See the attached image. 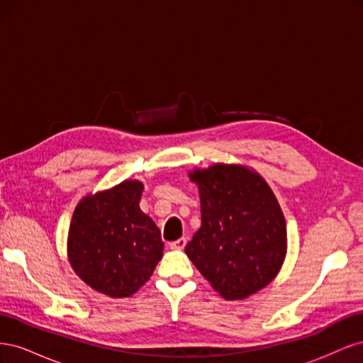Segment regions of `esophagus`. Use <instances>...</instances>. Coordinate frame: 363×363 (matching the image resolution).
<instances>
[{"label": "esophagus", "mask_w": 363, "mask_h": 363, "mask_svg": "<svg viewBox=\"0 0 363 363\" xmlns=\"http://www.w3.org/2000/svg\"><path fill=\"white\" fill-rule=\"evenodd\" d=\"M171 250H183L186 247V238H180L177 240H174V242L169 244Z\"/></svg>", "instance_id": "1"}]
</instances>
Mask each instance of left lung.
Returning <instances> with one entry per match:
<instances>
[{"mask_svg":"<svg viewBox=\"0 0 363 363\" xmlns=\"http://www.w3.org/2000/svg\"><path fill=\"white\" fill-rule=\"evenodd\" d=\"M199 184L201 227L184 251L225 300L269 284L286 256V221L276 195L242 164L216 163L189 172Z\"/></svg>","mask_w":363,"mask_h":363,"instance_id":"1","label":"left lung"}]
</instances>
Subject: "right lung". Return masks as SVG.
Segmentation results:
<instances>
[{
  "mask_svg": "<svg viewBox=\"0 0 363 363\" xmlns=\"http://www.w3.org/2000/svg\"><path fill=\"white\" fill-rule=\"evenodd\" d=\"M144 184L125 180L86 195L77 204L68 233L72 269L98 292L123 298L148 281L163 255L160 230L140 211Z\"/></svg>",
  "mask_w": 363,
  "mask_h": 363,
  "instance_id": "1",
  "label": "right lung"
}]
</instances>
